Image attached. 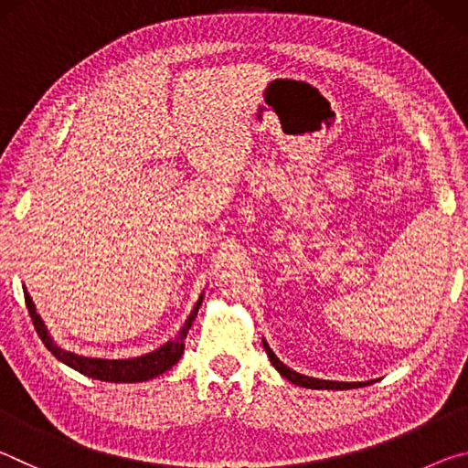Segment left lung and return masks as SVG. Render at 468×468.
I'll return each mask as SVG.
<instances>
[{"label": "left lung", "instance_id": "8db88e82", "mask_svg": "<svg viewBox=\"0 0 468 468\" xmlns=\"http://www.w3.org/2000/svg\"><path fill=\"white\" fill-rule=\"evenodd\" d=\"M264 348H266V355L271 363L274 366V369H279V374L282 378H287L289 382L297 384L301 388H312V390H351V388H361V386H367L369 382H332V379H318V378H310V376H303V374H297V371H292L291 367L284 366V363L276 357L272 353V348L268 346L266 340H262Z\"/></svg>", "mask_w": 468, "mask_h": 468}]
</instances>
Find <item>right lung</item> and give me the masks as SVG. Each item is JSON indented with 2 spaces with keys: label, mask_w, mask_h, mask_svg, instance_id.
<instances>
[{
  "label": "right lung",
  "mask_w": 468,
  "mask_h": 468,
  "mask_svg": "<svg viewBox=\"0 0 468 468\" xmlns=\"http://www.w3.org/2000/svg\"><path fill=\"white\" fill-rule=\"evenodd\" d=\"M25 301H27L30 318H33L38 338H41L43 345L49 348V351L61 363H66L68 367L80 371V374L89 376L92 379H101V382H146V379H153L156 376L165 374L167 369H171L179 361L181 355H184L186 336L189 328H192V322L196 320L197 310H200L202 295L197 299L192 314H189V318L186 320L184 326H181L176 338L169 340V343H165L163 346H158L156 351L142 355V357H133V359H97V357H84V355L66 351V348H61L59 345L53 343V338L45 328V322L41 320V315L37 314V307L27 291H25Z\"/></svg>",
  "instance_id": "obj_1"
}]
</instances>
